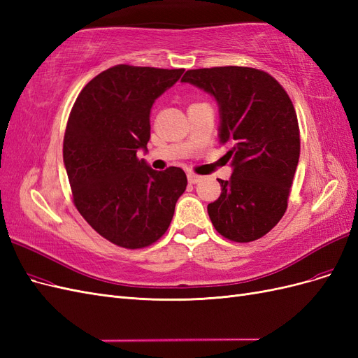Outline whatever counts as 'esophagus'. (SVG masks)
<instances>
[{
  "label": "esophagus",
  "instance_id": "1",
  "mask_svg": "<svg viewBox=\"0 0 358 358\" xmlns=\"http://www.w3.org/2000/svg\"><path fill=\"white\" fill-rule=\"evenodd\" d=\"M187 178H188V182H189V183H192V185H196V183H197V182H200V179H201V176H199V175H194V173H188Z\"/></svg>",
  "mask_w": 358,
  "mask_h": 358
}]
</instances>
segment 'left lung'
I'll return each instance as SVG.
<instances>
[{
    "instance_id": "1",
    "label": "left lung",
    "mask_w": 358,
    "mask_h": 358,
    "mask_svg": "<svg viewBox=\"0 0 358 358\" xmlns=\"http://www.w3.org/2000/svg\"><path fill=\"white\" fill-rule=\"evenodd\" d=\"M220 107L218 138L230 146L233 173L208 206L220 234L252 242L282 218L300 157L299 122L288 94L272 76L249 67L188 70L182 78Z\"/></svg>"
}]
</instances>
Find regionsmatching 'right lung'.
<instances>
[{"instance_id":"1","label":"right lung","mask_w":358,"mask_h":358,"mask_svg":"<svg viewBox=\"0 0 358 358\" xmlns=\"http://www.w3.org/2000/svg\"><path fill=\"white\" fill-rule=\"evenodd\" d=\"M183 69L115 66L85 86L64 136V166L76 208L92 229L127 249L157 242L187 189L179 167L157 171L145 159L150 109Z\"/></svg>"}]
</instances>
